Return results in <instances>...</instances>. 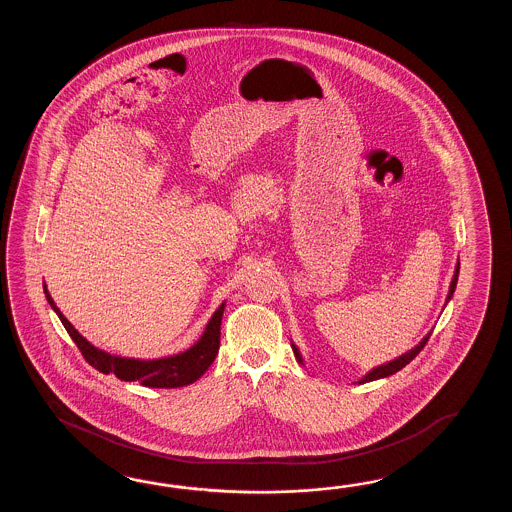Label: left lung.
Returning a JSON list of instances; mask_svg holds the SVG:
<instances>
[{"instance_id": "left-lung-1", "label": "left lung", "mask_w": 512, "mask_h": 512, "mask_svg": "<svg viewBox=\"0 0 512 512\" xmlns=\"http://www.w3.org/2000/svg\"><path fill=\"white\" fill-rule=\"evenodd\" d=\"M457 274H459V263H457L456 267V274H454V278H452V283H450V291H448V296H446V302L452 298V294H454V291H456V285H457ZM428 338H430V333L426 335L417 346H415L414 349H410L408 353H404V355H401L399 359L392 360V362H388V364H382V366H379V368H373V370L368 373V375H364L362 379H360L359 384H364V382H370V381H377V379H382V377H390V375H393V373H397L399 370H403L404 366L406 364H410L412 360L421 353V349L425 348L426 342H428ZM293 346L294 351V357L298 359V362H302V355H300V351H298V348L294 346V344H291Z\"/></svg>"}]
</instances>
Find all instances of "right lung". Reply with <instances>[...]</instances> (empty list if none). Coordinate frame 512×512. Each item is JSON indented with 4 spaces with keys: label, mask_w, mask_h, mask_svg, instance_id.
I'll return each mask as SVG.
<instances>
[{
    "label": "right lung",
    "mask_w": 512,
    "mask_h": 512,
    "mask_svg": "<svg viewBox=\"0 0 512 512\" xmlns=\"http://www.w3.org/2000/svg\"><path fill=\"white\" fill-rule=\"evenodd\" d=\"M44 291L47 302L55 309V313L62 320L69 337L73 338V342L80 349L82 357L95 370L106 373V375L113 373L120 381H137L148 388H179V386L196 382L210 368V364L218 355L221 316L225 311V304L219 305L218 311L212 315L203 337L183 353L157 360L122 359V357L109 355L106 351L91 346L86 338L82 337L77 329L69 324L66 316L60 313L51 294L47 293L45 285Z\"/></svg>",
    "instance_id": "add662e5"
}]
</instances>
